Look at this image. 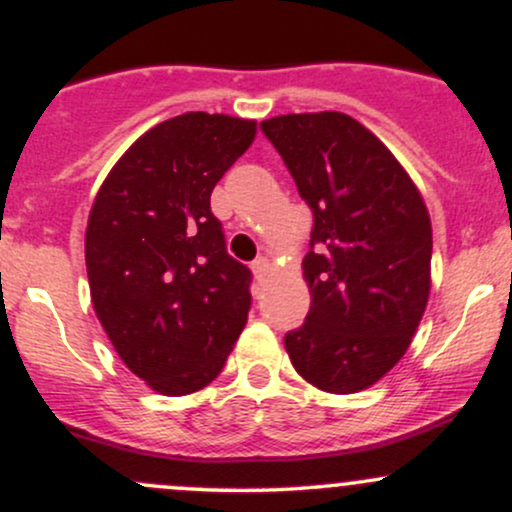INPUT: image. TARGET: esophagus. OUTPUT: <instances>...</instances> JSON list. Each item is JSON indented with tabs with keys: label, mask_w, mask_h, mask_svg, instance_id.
I'll use <instances>...</instances> for the list:
<instances>
[{
	"label": "esophagus",
	"mask_w": 512,
	"mask_h": 512,
	"mask_svg": "<svg viewBox=\"0 0 512 512\" xmlns=\"http://www.w3.org/2000/svg\"><path fill=\"white\" fill-rule=\"evenodd\" d=\"M267 272H269V262L264 260V257H257V260L252 262V274H255V279L262 281L264 276H267Z\"/></svg>",
	"instance_id": "1"
}]
</instances>
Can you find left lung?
<instances>
[{
  "instance_id": "left-lung-1",
  "label": "left lung",
  "mask_w": 512,
  "mask_h": 512,
  "mask_svg": "<svg viewBox=\"0 0 512 512\" xmlns=\"http://www.w3.org/2000/svg\"><path fill=\"white\" fill-rule=\"evenodd\" d=\"M262 132L313 211L310 310L284 337L317 390L351 395L407 354L431 293V216L392 151L344 113L279 115Z\"/></svg>"
}]
</instances>
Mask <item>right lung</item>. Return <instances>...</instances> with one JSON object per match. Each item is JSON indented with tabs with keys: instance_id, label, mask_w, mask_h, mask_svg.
Listing matches in <instances>:
<instances>
[{
	"instance_id": "add662e5",
	"label": "right lung",
	"mask_w": 512,
	"mask_h": 512,
	"mask_svg": "<svg viewBox=\"0 0 512 512\" xmlns=\"http://www.w3.org/2000/svg\"><path fill=\"white\" fill-rule=\"evenodd\" d=\"M255 134L243 117H170L129 146L93 199V310L122 363L161 395L207 387L248 322L250 269L226 252L209 199Z\"/></svg>"
}]
</instances>
